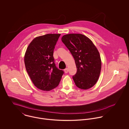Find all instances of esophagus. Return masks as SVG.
Instances as JSON below:
<instances>
[{
	"label": "esophagus",
	"instance_id": "esophagus-1",
	"mask_svg": "<svg viewBox=\"0 0 129 129\" xmlns=\"http://www.w3.org/2000/svg\"><path fill=\"white\" fill-rule=\"evenodd\" d=\"M64 73H65L66 74L68 73V68H66V69H64Z\"/></svg>",
	"mask_w": 129,
	"mask_h": 129
}]
</instances>
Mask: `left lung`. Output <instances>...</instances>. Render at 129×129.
<instances>
[{
    "mask_svg": "<svg viewBox=\"0 0 129 129\" xmlns=\"http://www.w3.org/2000/svg\"><path fill=\"white\" fill-rule=\"evenodd\" d=\"M61 41L74 56L77 72L73 78L76 86L88 89L97 82L101 70L99 53L88 37L81 34L63 35Z\"/></svg>",
    "mask_w": 129,
    "mask_h": 129,
    "instance_id": "8db88e82",
    "label": "left lung"
}]
</instances>
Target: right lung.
I'll use <instances>...</instances> for the list:
<instances>
[{
    "instance_id": "obj_1",
    "label": "right lung",
    "mask_w": 129,
    "mask_h": 129,
    "mask_svg": "<svg viewBox=\"0 0 129 129\" xmlns=\"http://www.w3.org/2000/svg\"><path fill=\"white\" fill-rule=\"evenodd\" d=\"M60 34H48L34 38L24 55L26 71L34 85L48 91L57 87L63 72L55 66L53 57Z\"/></svg>"
}]
</instances>
